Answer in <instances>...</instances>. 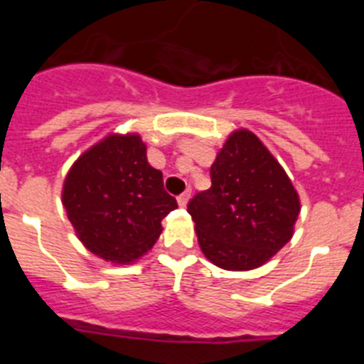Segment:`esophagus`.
<instances>
[{
    "mask_svg": "<svg viewBox=\"0 0 364 364\" xmlns=\"http://www.w3.org/2000/svg\"><path fill=\"white\" fill-rule=\"evenodd\" d=\"M189 197H191V191H189V189H186V191L182 193V195H178V198H176V200H178V205H182V208H184V205L189 202Z\"/></svg>",
    "mask_w": 364,
    "mask_h": 364,
    "instance_id": "esophagus-1",
    "label": "esophagus"
}]
</instances>
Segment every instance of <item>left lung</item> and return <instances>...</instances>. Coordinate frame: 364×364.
Here are the masks:
<instances>
[{
    "label": "left lung",
    "instance_id": "left-lung-1",
    "mask_svg": "<svg viewBox=\"0 0 364 364\" xmlns=\"http://www.w3.org/2000/svg\"><path fill=\"white\" fill-rule=\"evenodd\" d=\"M299 211L291 180L247 129L228 136L211 164V188L188 204L202 253L228 272L266 264L294 237Z\"/></svg>",
    "mask_w": 364,
    "mask_h": 364
}]
</instances>
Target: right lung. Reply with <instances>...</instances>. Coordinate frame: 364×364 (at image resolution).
<instances>
[{
  "label": "right lung",
  "instance_id": "1",
  "mask_svg": "<svg viewBox=\"0 0 364 364\" xmlns=\"http://www.w3.org/2000/svg\"><path fill=\"white\" fill-rule=\"evenodd\" d=\"M138 133H111L80 154L62 189V204L83 246L112 264L146 255L176 210L162 171L147 162Z\"/></svg>",
  "mask_w": 364,
  "mask_h": 364
}]
</instances>
